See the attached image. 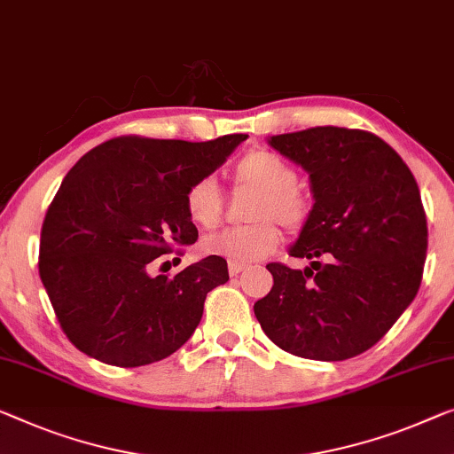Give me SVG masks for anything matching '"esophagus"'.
<instances>
[{
	"mask_svg": "<svg viewBox=\"0 0 454 454\" xmlns=\"http://www.w3.org/2000/svg\"><path fill=\"white\" fill-rule=\"evenodd\" d=\"M242 270H245V265H236V262H230V265H228V273L232 277L242 273Z\"/></svg>",
	"mask_w": 454,
	"mask_h": 454,
	"instance_id": "34e87169",
	"label": "esophagus"
}]
</instances>
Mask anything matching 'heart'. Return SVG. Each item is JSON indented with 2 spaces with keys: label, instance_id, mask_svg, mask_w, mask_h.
Masks as SVG:
<instances>
[{
  "label": "heart",
  "instance_id": "1",
  "mask_svg": "<svg viewBox=\"0 0 454 454\" xmlns=\"http://www.w3.org/2000/svg\"><path fill=\"white\" fill-rule=\"evenodd\" d=\"M236 184L262 189L253 218L265 220L253 226H230L201 242L207 254L222 256L236 265L267 259L281 242V232L270 220L287 228H300L308 218V201L297 192V171L279 154L253 151L242 157L234 171ZM185 209L200 228H214L222 218V193L214 177L198 179L187 189Z\"/></svg>",
  "mask_w": 454,
  "mask_h": 454
}]
</instances>
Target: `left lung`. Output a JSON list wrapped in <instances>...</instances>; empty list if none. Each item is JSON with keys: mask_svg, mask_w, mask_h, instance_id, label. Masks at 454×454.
I'll return each mask as SVG.
<instances>
[{"mask_svg": "<svg viewBox=\"0 0 454 454\" xmlns=\"http://www.w3.org/2000/svg\"><path fill=\"white\" fill-rule=\"evenodd\" d=\"M269 145L309 175L314 206L289 248L303 270L269 262L270 292L254 316L277 347L312 361L369 350L420 289L428 228L420 189L387 142L316 126Z\"/></svg>", "mask_w": 454, "mask_h": 454, "instance_id": "8db88e82", "label": "left lung"}]
</instances>
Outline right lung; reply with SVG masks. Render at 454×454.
<instances>
[{
  "label": "right lung",
  "instance_id": "1",
  "mask_svg": "<svg viewBox=\"0 0 454 454\" xmlns=\"http://www.w3.org/2000/svg\"><path fill=\"white\" fill-rule=\"evenodd\" d=\"M247 134L207 142L112 138L67 173L44 215L38 273L57 320L81 353L142 367L184 347L206 295L228 281L209 254L175 277L148 273L173 245H193L185 193Z\"/></svg>",
  "mask_w": 454,
  "mask_h": 454
}]
</instances>
